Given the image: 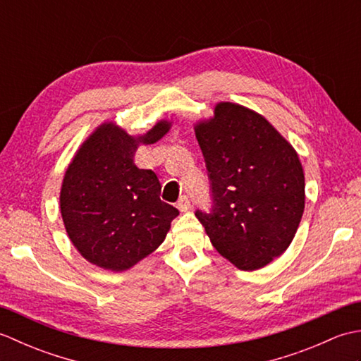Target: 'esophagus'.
Wrapping results in <instances>:
<instances>
[{
	"label": "esophagus",
	"instance_id": "esophagus-1",
	"mask_svg": "<svg viewBox=\"0 0 361 361\" xmlns=\"http://www.w3.org/2000/svg\"><path fill=\"white\" fill-rule=\"evenodd\" d=\"M176 208H178L181 212L189 211V209H190V200H189V197L183 195V197L180 198V200H178V203H176Z\"/></svg>",
	"mask_w": 361,
	"mask_h": 361
}]
</instances>
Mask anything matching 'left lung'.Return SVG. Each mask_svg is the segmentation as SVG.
I'll list each match as a JSON object with an SVG mask.
<instances>
[{
    "mask_svg": "<svg viewBox=\"0 0 361 361\" xmlns=\"http://www.w3.org/2000/svg\"><path fill=\"white\" fill-rule=\"evenodd\" d=\"M212 190L211 212L197 211L212 247L239 270H259L293 240L305 203L301 161L262 114L219 102L198 121Z\"/></svg>",
    "mask_w": 361,
    "mask_h": 361,
    "instance_id": "obj_1",
    "label": "left lung"
}]
</instances>
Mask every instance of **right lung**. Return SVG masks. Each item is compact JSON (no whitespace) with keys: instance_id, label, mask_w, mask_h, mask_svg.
I'll use <instances>...</instances> for the list:
<instances>
[{"instance_id":"right-lung-1","label":"right lung","mask_w":361,"mask_h":361,"mask_svg":"<svg viewBox=\"0 0 361 361\" xmlns=\"http://www.w3.org/2000/svg\"><path fill=\"white\" fill-rule=\"evenodd\" d=\"M172 122L128 135L104 122L82 142L60 189V212L68 237L90 264L126 271L164 242L178 209L159 198L157 173L135 164L141 144L159 141Z\"/></svg>"}]
</instances>
